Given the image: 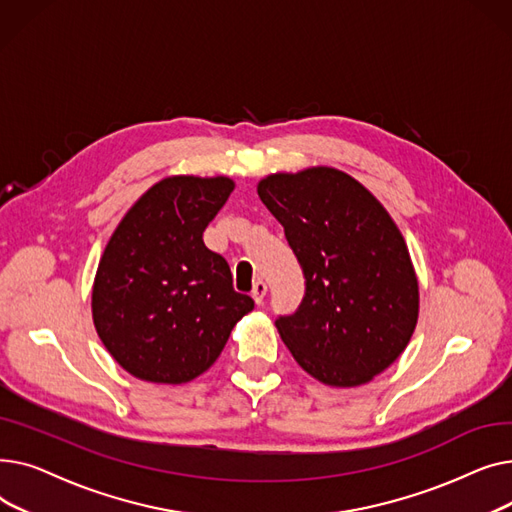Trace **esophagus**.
I'll return each instance as SVG.
<instances>
[{
	"mask_svg": "<svg viewBox=\"0 0 512 512\" xmlns=\"http://www.w3.org/2000/svg\"><path fill=\"white\" fill-rule=\"evenodd\" d=\"M265 292H267V284H265L263 280H257V282L253 284V290H251V297H253V301H255L257 305L263 303Z\"/></svg>",
	"mask_w": 512,
	"mask_h": 512,
	"instance_id": "1",
	"label": "esophagus"
}]
</instances>
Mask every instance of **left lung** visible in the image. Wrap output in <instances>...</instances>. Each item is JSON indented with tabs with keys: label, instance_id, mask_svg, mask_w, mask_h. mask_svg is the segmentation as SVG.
Here are the masks:
<instances>
[{
	"label": "left lung",
	"instance_id": "1",
	"mask_svg": "<svg viewBox=\"0 0 512 512\" xmlns=\"http://www.w3.org/2000/svg\"><path fill=\"white\" fill-rule=\"evenodd\" d=\"M305 276V297L276 328L311 378L355 388L405 351L419 317V282L392 215L342 170L313 166L259 180Z\"/></svg>",
	"mask_w": 512,
	"mask_h": 512
}]
</instances>
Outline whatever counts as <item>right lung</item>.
I'll use <instances>...</instances> for the list:
<instances>
[{"instance_id": "add662e5", "label": "right lung", "mask_w": 512, "mask_h": 512, "mask_svg": "<svg viewBox=\"0 0 512 512\" xmlns=\"http://www.w3.org/2000/svg\"><path fill=\"white\" fill-rule=\"evenodd\" d=\"M234 191L228 176H168L124 213L97 265L91 311L107 353L134 378L186 384L253 311L203 232Z\"/></svg>"}]
</instances>
